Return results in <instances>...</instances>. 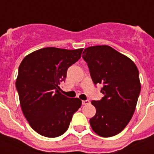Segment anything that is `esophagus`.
I'll return each instance as SVG.
<instances>
[{
    "label": "esophagus",
    "mask_w": 154,
    "mask_h": 154,
    "mask_svg": "<svg viewBox=\"0 0 154 154\" xmlns=\"http://www.w3.org/2000/svg\"><path fill=\"white\" fill-rule=\"evenodd\" d=\"M82 105H89L90 103V101L89 100H83V101L82 102Z\"/></svg>",
    "instance_id": "obj_1"
}]
</instances>
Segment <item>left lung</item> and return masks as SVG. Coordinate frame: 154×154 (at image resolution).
I'll return each mask as SVG.
<instances>
[{"mask_svg": "<svg viewBox=\"0 0 154 154\" xmlns=\"http://www.w3.org/2000/svg\"><path fill=\"white\" fill-rule=\"evenodd\" d=\"M82 55L94 84L103 85L104 96L92 101L96 112L89 119L91 127L100 137H113L127 126L135 111L141 89L138 69L109 45L86 48Z\"/></svg>", "mask_w": 154, "mask_h": 154, "instance_id": "8db88e82", "label": "left lung"}]
</instances>
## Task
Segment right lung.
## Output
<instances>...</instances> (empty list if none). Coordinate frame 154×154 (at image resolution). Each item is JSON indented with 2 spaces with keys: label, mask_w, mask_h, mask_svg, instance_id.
I'll use <instances>...</instances> for the list:
<instances>
[{
  "label": "right lung",
  "mask_w": 154,
  "mask_h": 154,
  "mask_svg": "<svg viewBox=\"0 0 154 154\" xmlns=\"http://www.w3.org/2000/svg\"><path fill=\"white\" fill-rule=\"evenodd\" d=\"M82 50L44 48L30 53L20 64L16 79L20 105L31 127L40 135H62L81 106V99L62 95L59 85Z\"/></svg>",
  "instance_id": "obj_1"
}]
</instances>
